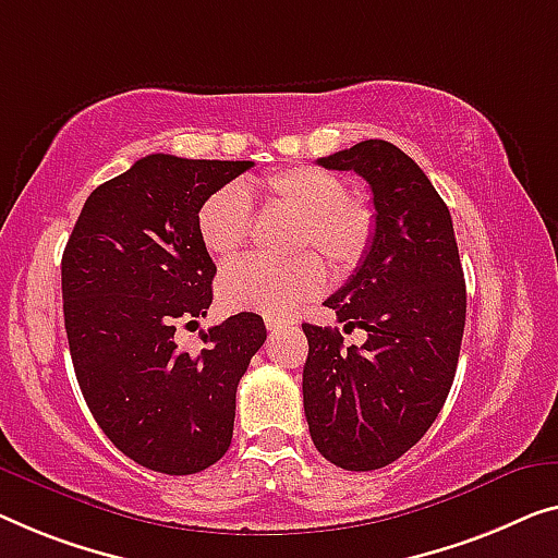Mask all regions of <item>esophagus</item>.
Instances as JSON below:
<instances>
[{"mask_svg":"<svg viewBox=\"0 0 558 558\" xmlns=\"http://www.w3.org/2000/svg\"><path fill=\"white\" fill-rule=\"evenodd\" d=\"M265 326H268L270 332H280V330H286V328L293 326V320L278 318V315H268V318H265Z\"/></svg>","mask_w":558,"mask_h":558,"instance_id":"34e87169","label":"esophagus"}]
</instances>
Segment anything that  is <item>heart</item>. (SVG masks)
Here are the masks:
<instances>
[{"mask_svg":"<svg viewBox=\"0 0 558 558\" xmlns=\"http://www.w3.org/2000/svg\"><path fill=\"white\" fill-rule=\"evenodd\" d=\"M251 197H263L268 207L298 215L290 243L293 253L315 247L338 276L359 268L376 235V213L363 197L348 195L343 178L315 165H298L243 187H218L199 203L195 218L199 243L218 260H230L243 251L251 235ZM323 286L326 270L318 257L303 253L286 263L230 265L220 276L218 293L230 311L288 315L318 295Z\"/></svg>","mask_w":558,"mask_h":558,"instance_id":"b5f03b06","label":"heart"}]
</instances>
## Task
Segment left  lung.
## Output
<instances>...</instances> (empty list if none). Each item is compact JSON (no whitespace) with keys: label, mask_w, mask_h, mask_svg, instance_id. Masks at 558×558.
Segmentation results:
<instances>
[{"label":"left lung","mask_w":558,"mask_h":558,"mask_svg":"<svg viewBox=\"0 0 558 558\" xmlns=\"http://www.w3.org/2000/svg\"><path fill=\"white\" fill-rule=\"evenodd\" d=\"M371 185L376 235L359 268L326 303L365 343L343 348L336 328L303 323V409L323 459L376 471L418 444L451 390L465 326V282L451 213L403 149L363 140L320 157Z\"/></svg>","instance_id":"obj_1"}]
</instances>
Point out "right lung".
<instances>
[{
	"instance_id": "1",
	"label": "right lung",
	"mask_w": 558,
	"mask_h": 558,
	"mask_svg": "<svg viewBox=\"0 0 558 558\" xmlns=\"http://www.w3.org/2000/svg\"><path fill=\"white\" fill-rule=\"evenodd\" d=\"M247 160L147 155L93 190L62 255V301L82 396L105 436L149 471L187 476L220 461L235 390L268 332L238 313L199 332V353L174 343L178 323L213 303L215 263L197 207L251 170Z\"/></svg>"
}]
</instances>
